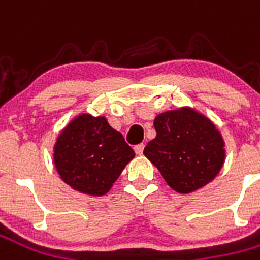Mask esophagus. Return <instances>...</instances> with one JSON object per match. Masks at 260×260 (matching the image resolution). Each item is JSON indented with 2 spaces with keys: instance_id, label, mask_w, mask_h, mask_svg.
<instances>
[{
  "instance_id": "1",
  "label": "esophagus",
  "mask_w": 260,
  "mask_h": 260,
  "mask_svg": "<svg viewBox=\"0 0 260 260\" xmlns=\"http://www.w3.org/2000/svg\"><path fill=\"white\" fill-rule=\"evenodd\" d=\"M134 149H135L136 154H142V153H143V149H145V145H143V143H139V145H136Z\"/></svg>"
}]
</instances>
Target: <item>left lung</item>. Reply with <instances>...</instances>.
<instances>
[{"instance_id": "8db88e82", "label": "left lung", "mask_w": 260, "mask_h": 260, "mask_svg": "<svg viewBox=\"0 0 260 260\" xmlns=\"http://www.w3.org/2000/svg\"><path fill=\"white\" fill-rule=\"evenodd\" d=\"M154 129L157 135L143 153L174 191L193 192L220 173L224 141L205 115L186 107L166 111L154 118Z\"/></svg>"}]
</instances>
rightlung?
<instances>
[{
  "instance_id": "1",
  "label": "right lung",
  "mask_w": 260,
  "mask_h": 260,
  "mask_svg": "<svg viewBox=\"0 0 260 260\" xmlns=\"http://www.w3.org/2000/svg\"><path fill=\"white\" fill-rule=\"evenodd\" d=\"M135 157V152L104 117L82 114L59 134L54 146L55 169L71 188L102 196Z\"/></svg>"
}]
</instances>
